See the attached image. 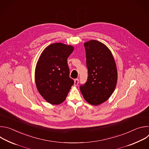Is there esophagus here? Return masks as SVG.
I'll list each match as a JSON object with an SVG mask.
<instances>
[{
    "label": "esophagus",
    "instance_id": "1",
    "mask_svg": "<svg viewBox=\"0 0 149 149\" xmlns=\"http://www.w3.org/2000/svg\"><path fill=\"white\" fill-rule=\"evenodd\" d=\"M79 83V79H75L74 80V86H77Z\"/></svg>",
    "mask_w": 149,
    "mask_h": 149
}]
</instances>
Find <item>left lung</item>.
I'll return each instance as SVG.
<instances>
[{
    "label": "left lung",
    "mask_w": 149,
    "mask_h": 149,
    "mask_svg": "<svg viewBox=\"0 0 149 149\" xmlns=\"http://www.w3.org/2000/svg\"><path fill=\"white\" fill-rule=\"evenodd\" d=\"M88 68L87 81L80 86L89 104L98 105L113 93L117 81L116 62L110 50L101 42L91 40L84 44Z\"/></svg>",
    "instance_id": "obj_1"
}]
</instances>
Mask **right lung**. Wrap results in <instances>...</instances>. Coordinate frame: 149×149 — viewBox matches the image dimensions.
I'll list each match as a JSON object with an SVG mask.
<instances>
[{
    "label": "right lung",
    "instance_id": "obj_1",
    "mask_svg": "<svg viewBox=\"0 0 149 149\" xmlns=\"http://www.w3.org/2000/svg\"><path fill=\"white\" fill-rule=\"evenodd\" d=\"M74 47L62 43L52 44L42 52L35 68V83L41 96L51 104L65 100L74 81L70 77L67 59Z\"/></svg>",
    "mask_w": 149,
    "mask_h": 149
}]
</instances>
